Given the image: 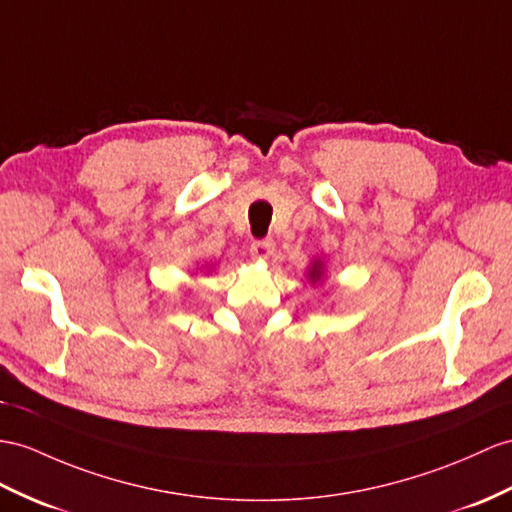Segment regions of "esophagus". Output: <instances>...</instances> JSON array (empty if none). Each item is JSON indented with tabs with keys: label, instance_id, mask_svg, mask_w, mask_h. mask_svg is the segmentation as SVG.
I'll list each match as a JSON object with an SVG mask.
<instances>
[{
	"label": "esophagus",
	"instance_id": "esophagus-1",
	"mask_svg": "<svg viewBox=\"0 0 512 512\" xmlns=\"http://www.w3.org/2000/svg\"><path fill=\"white\" fill-rule=\"evenodd\" d=\"M273 249H276L273 239H263V241H254L252 245H249V254L258 260H267L273 254Z\"/></svg>",
	"mask_w": 512,
	"mask_h": 512
}]
</instances>
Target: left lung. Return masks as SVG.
Wrapping results in <instances>:
<instances>
[{
	"label": "left lung",
	"mask_w": 512,
	"mask_h": 512,
	"mask_svg": "<svg viewBox=\"0 0 512 512\" xmlns=\"http://www.w3.org/2000/svg\"><path fill=\"white\" fill-rule=\"evenodd\" d=\"M308 276H310V280H313V282L321 280V265H319V263H315V267L308 271Z\"/></svg>",
	"instance_id": "left-lung-1"
}]
</instances>
